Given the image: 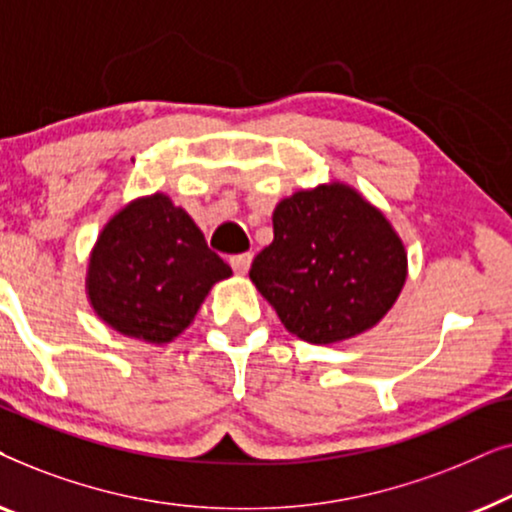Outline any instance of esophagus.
<instances>
[{"mask_svg":"<svg viewBox=\"0 0 512 512\" xmlns=\"http://www.w3.org/2000/svg\"><path fill=\"white\" fill-rule=\"evenodd\" d=\"M251 258H254L251 254H237V256L230 258V265H233V270L237 272V275H247Z\"/></svg>","mask_w":512,"mask_h":512,"instance_id":"esophagus-1","label":"esophagus"}]
</instances>
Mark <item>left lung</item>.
<instances>
[{
  "label": "left lung",
  "mask_w": 512,
  "mask_h": 512,
  "mask_svg": "<svg viewBox=\"0 0 512 512\" xmlns=\"http://www.w3.org/2000/svg\"><path fill=\"white\" fill-rule=\"evenodd\" d=\"M275 240L249 277L284 328L333 345L380 324L408 279V251L391 221L345 181L296 191L272 212Z\"/></svg>",
  "instance_id": "left-lung-1"
}]
</instances>
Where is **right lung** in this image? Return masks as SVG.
<instances>
[{
  "label": "right lung",
  "mask_w": 512,
  "mask_h": 512,
  "mask_svg": "<svg viewBox=\"0 0 512 512\" xmlns=\"http://www.w3.org/2000/svg\"><path fill=\"white\" fill-rule=\"evenodd\" d=\"M230 275L186 209L151 193L104 223L88 258L86 296L111 331L163 347L193 324L212 286Z\"/></svg>",
  "instance_id": "obj_1"
}]
</instances>
